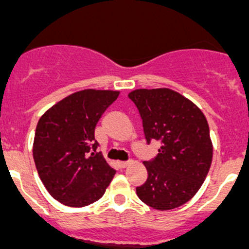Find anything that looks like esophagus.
Listing matches in <instances>:
<instances>
[{
	"instance_id": "obj_1",
	"label": "esophagus",
	"mask_w": 249,
	"mask_h": 249,
	"mask_svg": "<svg viewBox=\"0 0 249 249\" xmlns=\"http://www.w3.org/2000/svg\"><path fill=\"white\" fill-rule=\"evenodd\" d=\"M129 161H119V162H118V165H119V167L120 169H125V167H127L129 166Z\"/></svg>"
}]
</instances>
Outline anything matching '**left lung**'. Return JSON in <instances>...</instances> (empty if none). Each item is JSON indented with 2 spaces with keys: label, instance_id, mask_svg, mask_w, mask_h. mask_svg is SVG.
<instances>
[{
  "label": "left lung",
  "instance_id": "1",
  "mask_svg": "<svg viewBox=\"0 0 249 249\" xmlns=\"http://www.w3.org/2000/svg\"><path fill=\"white\" fill-rule=\"evenodd\" d=\"M129 98L140 113L147 144H161L155 160L144 162L147 180L136 195L158 211L180 207L197 194L211 167L213 146L206 116L169 88L136 89Z\"/></svg>",
  "mask_w": 249,
  "mask_h": 249
}]
</instances>
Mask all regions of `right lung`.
Segmentation results:
<instances>
[{
    "label": "right lung",
    "instance_id": "add662e5",
    "mask_svg": "<svg viewBox=\"0 0 249 249\" xmlns=\"http://www.w3.org/2000/svg\"><path fill=\"white\" fill-rule=\"evenodd\" d=\"M118 90L84 89L49 108L36 127L33 160L49 195L69 207L95 202L115 170L100 152L94 131L100 116L119 97Z\"/></svg>",
    "mask_w": 249,
    "mask_h": 249
}]
</instances>
